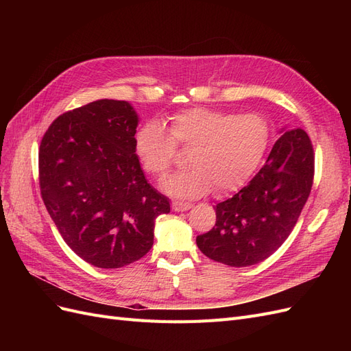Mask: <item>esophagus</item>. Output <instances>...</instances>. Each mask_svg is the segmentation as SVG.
Masks as SVG:
<instances>
[{
	"instance_id": "obj_1",
	"label": "esophagus",
	"mask_w": 351,
	"mask_h": 351,
	"mask_svg": "<svg viewBox=\"0 0 351 351\" xmlns=\"http://www.w3.org/2000/svg\"><path fill=\"white\" fill-rule=\"evenodd\" d=\"M171 206L176 212H184L192 208V204H187V202H173Z\"/></svg>"
}]
</instances>
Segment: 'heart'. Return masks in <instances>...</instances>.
<instances>
[{
	"mask_svg": "<svg viewBox=\"0 0 351 351\" xmlns=\"http://www.w3.org/2000/svg\"><path fill=\"white\" fill-rule=\"evenodd\" d=\"M272 139L268 120L259 114L236 115L196 107L169 119V134L161 124L145 123L134 134V152L145 171L162 178L173 165L176 145L193 147L187 162L192 168L168 177L162 189L183 199L237 190L249 182L267 155Z\"/></svg>",
	"mask_w": 351,
	"mask_h": 351,
	"instance_id": "1",
	"label": "heart"
}]
</instances>
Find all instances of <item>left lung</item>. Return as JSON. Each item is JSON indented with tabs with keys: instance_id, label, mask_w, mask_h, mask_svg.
<instances>
[{
	"instance_id": "1",
	"label": "left lung",
	"mask_w": 351,
	"mask_h": 351,
	"mask_svg": "<svg viewBox=\"0 0 351 351\" xmlns=\"http://www.w3.org/2000/svg\"><path fill=\"white\" fill-rule=\"evenodd\" d=\"M315 155L302 129L285 132L247 186L217 205V222L196 237L200 252L228 267L256 265L281 247L311 195Z\"/></svg>"
}]
</instances>
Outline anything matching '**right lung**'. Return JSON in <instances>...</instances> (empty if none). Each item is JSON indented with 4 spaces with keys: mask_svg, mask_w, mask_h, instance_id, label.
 Segmentation results:
<instances>
[{
    "mask_svg": "<svg viewBox=\"0 0 351 351\" xmlns=\"http://www.w3.org/2000/svg\"><path fill=\"white\" fill-rule=\"evenodd\" d=\"M137 123L129 102L99 99L60 115L40 142L42 200L67 246L97 268L143 258L169 212L134 152Z\"/></svg>",
    "mask_w": 351,
    "mask_h": 351,
    "instance_id": "1",
    "label": "right lung"
}]
</instances>
